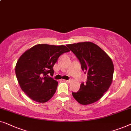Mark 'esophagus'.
Returning <instances> with one entry per match:
<instances>
[{
    "instance_id": "34e87169",
    "label": "esophagus",
    "mask_w": 131,
    "mask_h": 131,
    "mask_svg": "<svg viewBox=\"0 0 131 131\" xmlns=\"http://www.w3.org/2000/svg\"><path fill=\"white\" fill-rule=\"evenodd\" d=\"M65 81H66V82H70L71 81V79H69V80H64Z\"/></svg>"
}]
</instances>
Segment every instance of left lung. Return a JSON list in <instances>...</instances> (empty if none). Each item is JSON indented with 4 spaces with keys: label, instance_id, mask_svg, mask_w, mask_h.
I'll return each mask as SVG.
<instances>
[{
    "label": "left lung",
    "instance_id": "8db88e82",
    "mask_svg": "<svg viewBox=\"0 0 131 131\" xmlns=\"http://www.w3.org/2000/svg\"><path fill=\"white\" fill-rule=\"evenodd\" d=\"M81 63L85 74L87 73L85 83L82 82L73 97L82 105L98 101L107 91L113 79L114 66L109 56L98 46L86 41L66 45Z\"/></svg>",
    "mask_w": 131,
    "mask_h": 131
}]
</instances>
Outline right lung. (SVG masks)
Listing matches in <instances>:
<instances>
[{"mask_svg": "<svg viewBox=\"0 0 131 131\" xmlns=\"http://www.w3.org/2000/svg\"><path fill=\"white\" fill-rule=\"evenodd\" d=\"M70 50L65 46H34L18 59L15 73L21 89L35 102L45 103L56 93L58 82L51 77L60 55Z\"/></svg>", "mask_w": 131, "mask_h": 131, "instance_id": "right-lung-1", "label": "right lung"}]
</instances>
